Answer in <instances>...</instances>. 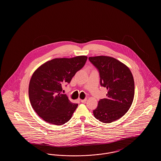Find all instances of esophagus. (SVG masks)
I'll return each instance as SVG.
<instances>
[{
	"mask_svg": "<svg viewBox=\"0 0 161 161\" xmlns=\"http://www.w3.org/2000/svg\"><path fill=\"white\" fill-rule=\"evenodd\" d=\"M80 101H81V103H86V101H87V98L84 99V100H80Z\"/></svg>",
	"mask_w": 161,
	"mask_h": 161,
	"instance_id": "1",
	"label": "esophagus"
}]
</instances>
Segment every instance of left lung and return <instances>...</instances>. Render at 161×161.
<instances>
[{
	"label": "left lung",
	"instance_id": "8db88e82",
	"mask_svg": "<svg viewBox=\"0 0 161 161\" xmlns=\"http://www.w3.org/2000/svg\"><path fill=\"white\" fill-rule=\"evenodd\" d=\"M89 60L98 69L100 84L107 90V98L100 100L93 111L94 116L103 123L115 121L127 112L133 103V75L125 64L112 57H90Z\"/></svg>",
	"mask_w": 161,
	"mask_h": 161
}]
</instances>
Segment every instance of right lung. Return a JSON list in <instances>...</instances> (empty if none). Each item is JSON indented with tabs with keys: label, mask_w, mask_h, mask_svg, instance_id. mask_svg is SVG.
I'll list each match as a JSON object with an SVG mask.
<instances>
[{
	"label": "right lung",
	"mask_w": 161,
	"mask_h": 161,
	"mask_svg": "<svg viewBox=\"0 0 161 161\" xmlns=\"http://www.w3.org/2000/svg\"><path fill=\"white\" fill-rule=\"evenodd\" d=\"M87 59L85 55L54 58L33 73L29 84L30 101L34 111L47 123L60 125L71 118L78 104L61 93L62 85L70 82Z\"/></svg>",
	"instance_id": "obj_1"
}]
</instances>
